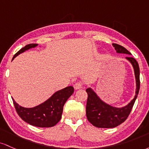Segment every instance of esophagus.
Returning a JSON list of instances; mask_svg holds the SVG:
<instances>
[{
  "label": "esophagus",
  "instance_id": "1",
  "mask_svg": "<svg viewBox=\"0 0 149 149\" xmlns=\"http://www.w3.org/2000/svg\"><path fill=\"white\" fill-rule=\"evenodd\" d=\"M82 86H83V84L82 82H81V81H77V82H76L74 84V89L76 90L82 88Z\"/></svg>",
  "mask_w": 149,
  "mask_h": 149
}]
</instances>
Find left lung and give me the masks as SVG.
<instances>
[{"label": "left lung", "instance_id": "1", "mask_svg": "<svg viewBox=\"0 0 149 149\" xmlns=\"http://www.w3.org/2000/svg\"><path fill=\"white\" fill-rule=\"evenodd\" d=\"M116 51L119 53H126L131 55L126 48L117 43H113ZM132 65L134 70L135 78H136V95L134 99L127 106L121 108H117L111 106L103 102L98 98L95 92L88 88L86 90L88 94L86 101V118L90 123L93 126L99 128H113L124 123L129 115L131 113L136 97L138 96L140 88V72L137 61L132 57H127Z\"/></svg>", "mask_w": 149, "mask_h": 149}]
</instances>
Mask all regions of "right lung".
<instances>
[{
	"label": "right lung",
	"mask_w": 149,
	"mask_h": 149,
	"mask_svg": "<svg viewBox=\"0 0 149 149\" xmlns=\"http://www.w3.org/2000/svg\"><path fill=\"white\" fill-rule=\"evenodd\" d=\"M37 45L36 43L26 45L15 54L13 60L19 54L29 48L36 47ZM73 92V86H68L57 91L49 99L34 108H23L13 98V104L18 115L24 122L38 127H51L55 126L61 120L63 106Z\"/></svg>",
	"instance_id": "1"
}]
</instances>
